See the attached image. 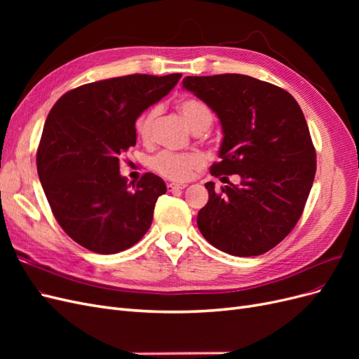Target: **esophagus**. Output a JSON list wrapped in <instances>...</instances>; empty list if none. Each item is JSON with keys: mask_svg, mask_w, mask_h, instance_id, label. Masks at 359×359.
<instances>
[{"mask_svg": "<svg viewBox=\"0 0 359 359\" xmlns=\"http://www.w3.org/2000/svg\"><path fill=\"white\" fill-rule=\"evenodd\" d=\"M187 187V184H175V182H172V184H168V189L170 190V191H173V190H182V189H186Z\"/></svg>", "mask_w": 359, "mask_h": 359, "instance_id": "34e87169", "label": "esophagus"}]
</instances>
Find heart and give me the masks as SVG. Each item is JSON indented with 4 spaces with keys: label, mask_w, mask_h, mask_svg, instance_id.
Wrapping results in <instances>:
<instances>
[{
    "label": "heart",
    "mask_w": 359,
    "mask_h": 359,
    "mask_svg": "<svg viewBox=\"0 0 359 359\" xmlns=\"http://www.w3.org/2000/svg\"><path fill=\"white\" fill-rule=\"evenodd\" d=\"M178 111L184 118V121L189 124L193 132H198L201 128H208L212 123L211 111L201 100H181L178 103ZM157 114V107H151V109L137 116L135 123V130L136 135L142 140L149 139ZM202 165L203 156L198 153V151H191V153H172V151H163V153L157 154L153 158V161H151V168L157 173L173 181L187 180L191 175V172Z\"/></svg>",
    "instance_id": "obj_1"
}]
</instances>
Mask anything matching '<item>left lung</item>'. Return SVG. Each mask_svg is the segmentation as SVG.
Segmentation results:
<instances>
[{"label": "left lung", "mask_w": 359, "mask_h": 359, "mask_svg": "<svg viewBox=\"0 0 359 359\" xmlns=\"http://www.w3.org/2000/svg\"><path fill=\"white\" fill-rule=\"evenodd\" d=\"M182 88L219 116L223 140L211 175H233L198 214V227L215 248L232 256H259L283 241L304 211L316 173L307 121L293 97L252 76H187ZM226 178V177H223Z\"/></svg>", "instance_id": "8db88e82"}]
</instances>
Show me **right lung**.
<instances>
[{
	"label": "right lung",
	"mask_w": 359,
	"mask_h": 359,
	"mask_svg": "<svg viewBox=\"0 0 359 359\" xmlns=\"http://www.w3.org/2000/svg\"><path fill=\"white\" fill-rule=\"evenodd\" d=\"M181 79L128 74L85 83L50 109L37 151V172L50 210L73 241L114 255L140 241L166 184L145 173L130 190L119 157L136 145L135 123Z\"/></svg>",
	"instance_id": "right-lung-1"
}]
</instances>
